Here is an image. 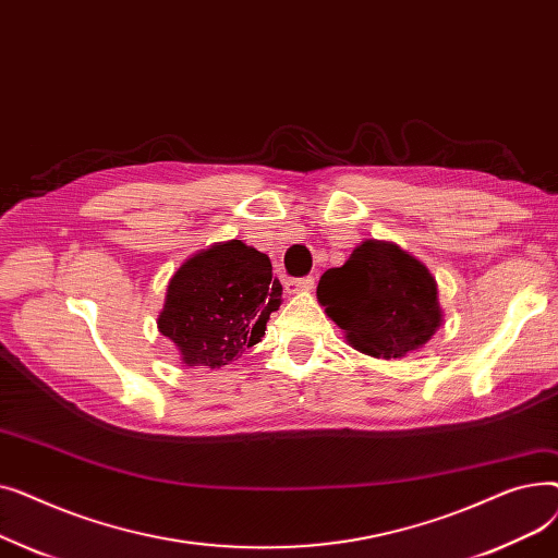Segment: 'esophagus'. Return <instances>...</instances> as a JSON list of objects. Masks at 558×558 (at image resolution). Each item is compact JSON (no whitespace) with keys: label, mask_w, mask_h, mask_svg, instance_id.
Here are the masks:
<instances>
[{"label":"esophagus","mask_w":558,"mask_h":558,"mask_svg":"<svg viewBox=\"0 0 558 558\" xmlns=\"http://www.w3.org/2000/svg\"><path fill=\"white\" fill-rule=\"evenodd\" d=\"M284 289L287 294H299V291H312L314 289V278L307 276V278H289L284 282Z\"/></svg>","instance_id":"obj_1"}]
</instances>
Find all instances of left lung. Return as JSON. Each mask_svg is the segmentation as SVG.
<instances>
[{
    "label": "left lung",
    "mask_w": 558,
    "mask_h": 558,
    "mask_svg": "<svg viewBox=\"0 0 558 558\" xmlns=\"http://www.w3.org/2000/svg\"><path fill=\"white\" fill-rule=\"evenodd\" d=\"M318 303L360 353L400 360L441 326L434 276L393 242H362L318 280Z\"/></svg>",
    "instance_id": "obj_1"
}]
</instances>
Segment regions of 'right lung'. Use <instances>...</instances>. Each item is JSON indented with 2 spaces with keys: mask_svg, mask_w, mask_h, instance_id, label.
<instances>
[{
  "mask_svg": "<svg viewBox=\"0 0 558 558\" xmlns=\"http://www.w3.org/2000/svg\"><path fill=\"white\" fill-rule=\"evenodd\" d=\"M280 303L271 259L242 240L219 242L171 276L158 330L179 348L183 364L221 368L262 341Z\"/></svg>",
  "mask_w": 558,
  "mask_h": 558,
  "instance_id": "1",
  "label": "right lung"
}]
</instances>
